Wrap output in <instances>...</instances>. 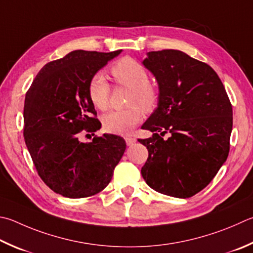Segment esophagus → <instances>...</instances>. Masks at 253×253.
<instances>
[{"instance_id":"obj_1","label":"esophagus","mask_w":253,"mask_h":253,"mask_svg":"<svg viewBox=\"0 0 253 253\" xmlns=\"http://www.w3.org/2000/svg\"><path fill=\"white\" fill-rule=\"evenodd\" d=\"M125 140H126V144L128 146H131L132 144H135V142H136L135 137H131V136H126L125 137Z\"/></svg>"}]
</instances>
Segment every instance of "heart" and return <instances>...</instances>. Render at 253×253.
I'll list each match as a JSON object with an SVG mask.
<instances>
[{
	"label": "heart",
	"mask_w": 253,
	"mask_h": 253,
	"mask_svg": "<svg viewBox=\"0 0 253 253\" xmlns=\"http://www.w3.org/2000/svg\"><path fill=\"white\" fill-rule=\"evenodd\" d=\"M111 73L118 84L129 87V105L134 106L126 111H115L107 114L103 119L105 130L116 135H129L142 119V111H150L158 99V91L154 84L148 81V72L135 59L124 57L114 64ZM88 98L98 111L108 107L111 86L103 73H95L87 86Z\"/></svg>",
	"instance_id": "obj_1"
}]
</instances>
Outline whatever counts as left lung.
<instances>
[{
	"mask_svg": "<svg viewBox=\"0 0 253 253\" xmlns=\"http://www.w3.org/2000/svg\"><path fill=\"white\" fill-rule=\"evenodd\" d=\"M142 64L157 80L159 95L158 107L141 127L153 137L138 139L148 149L141 176L160 194L189 198L227 160L231 103L217 73L181 50L149 52ZM166 132L171 136L164 140Z\"/></svg>",
	"mask_w": 253,
	"mask_h": 253,
	"instance_id": "obj_1",
	"label": "left lung"
}]
</instances>
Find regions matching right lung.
<instances>
[{"mask_svg": "<svg viewBox=\"0 0 253 253\" xmlns=\"http://www.w3.org/2000/svg\"><path fill=\"white\" fill-rule=\"evenodd\" d=\"M73 50L36 75L24 103V140L39 176L67 198L90 197L112 180L126 142L104 134L82 142V130L100 128L87 86L90 77L121 54Z\"/></svg>", "mask_w": 253, "mask_h": 253, "instance_id": "obj_1", "label": "right lung"}]
</instances>
